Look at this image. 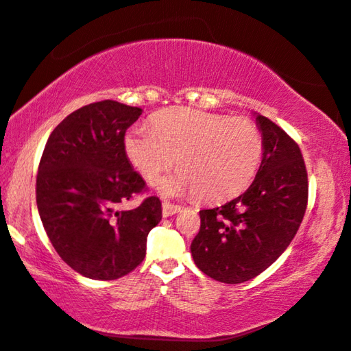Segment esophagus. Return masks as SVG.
<instances>
[{"mask_svg": "<svg viewBox=\"0 0 351 351\" xmlns=\"http://www.w3.org/2000/svg\"><path fill=\"white\" fill-rule=\"evenodd\" d=\"M182 210L179 205L176 204H171V202H163V216L165 217H169V216H174Z\"/></svg>", "mask_w": 351, "mask_h": 351, "instance_id": "1", "label": "esophagus"}]
</instances>
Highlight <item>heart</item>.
Listing matches in <instances>:
<instances>
[{
	"instance_id": "1",
	"label": "heart",
	"mask_w": 351,
	"mask_h": 351,
	"mask_svg": "<svg viewBox=\"0 0 351 351\" xmlns=\"http://www.w3.org/2000/svg\"><path fill=\"white\" fill-rule=\"evenodd\" d=\"M152 128L137 125L125 137V151L146 180L179 163L174 174L157 182L166 194H197L220 202L253 180L263 157V137L248 119L172 108L152 117Z\"/></svg>"
}]
</instances>
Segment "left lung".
Segmentation results:
<instances>
[{
  "label": "left lung",
  "mask_w": 351,
  "mask_h": 351,
  "mask_svg": "<svg viewBox=\"0 0 351 351\" xmlns=\"http://www.w3.org/2000/svg\"><path fill=\"white\" fill-rule=\"evenodd\" d=\"M263 158L239 197L200 211L191 253L200 271L223 284H242L278 261L296 236L308 202V177L299 145L263 115L256 117Z\"/></svg>",
  "instance_id": "1"
}]
</instances>
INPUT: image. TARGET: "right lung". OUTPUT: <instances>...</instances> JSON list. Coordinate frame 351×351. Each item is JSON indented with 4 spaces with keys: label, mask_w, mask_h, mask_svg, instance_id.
<instances>
[{
    "label": "right lung",
    "mask_w": 351,
    "mask_h": 351,
    "mask_svg": "<svg viewBox=\"0 0 351 351\" xmlns=\"http://www.w3.org/2000/svg\"><path fill=\"white\" fill-rule=\"evenodd\" d=\"M140 108L103 100L66 117L49 135L36 174V206L49 241L84 278L114 280L146 256V237L162 220V202L146 191L125 151L126 129Z\"/></svg>",
    "instance_id": "1"
}]
</instances>
